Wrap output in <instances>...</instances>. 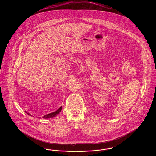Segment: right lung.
Listing matches in <instances>:
<instances>
[{
  "instance_id": "add662e5",
  "label": "right lung",
  "mask_w": 156,
  "mask_h": 156,
  "mask_svg": "<svg viewBox=\"0 0 156 156\" xmlns=\"http://www.w3.org/2000/svg\"><path fill=\"white\" fill-rule=\"evenodd\" d=\"M61 109H62V106H61L59 109H58V110H57L56 111L54 112H52V113H49V114H47V115H44V116H43V118H44V119H48V118H51L55 117V116H57V115L59 114V112H61ZM25 112H26L27 114H28L29 115L31 116V114L27 113V112L25 111Z\"/></svg>"
}]
</instances>
